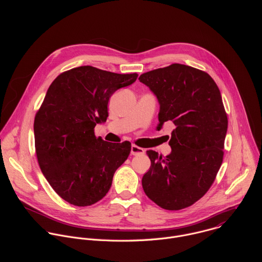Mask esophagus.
<instances>
[{
    "instance_id": "1",
    "label": "esophagus",
    "mask_w": 262,
    "mask_h": 262,
    "mask_svg": "<svg viewBox=\"0 0 262 262\" xmlns=\"http://www.w3.org/2000/svg\"><path fill=\"white\" fill-rule=\"evenodd\" d=\"M145 152V150L143 148H141V147H139V146H137V145H135V144H133L132 145V148H130V154L133 155V156H138V155H143Z\"/></svg>"
}]
</instances>
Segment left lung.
Instances as JSON below:
<instances>
[{"mask_svg": "<svg viewBox=\"0 0 262 262\" xmlns=\"http://www.w3.org/2000/svg\"><path fill=\"white\" fill-rule=\"evenodd\" d=\"M160 102V130L167 121L169 156L148 150L151 166L142 178L147 197L164 209L179 210L202 198L223 162L228 118L221 92L205 71L174 63L141 74Z\"/></svg>", "mask_w": 262, "mask_h": 262, "instance_id": "left-lung-1", "label": "left lung"}]
</instances>
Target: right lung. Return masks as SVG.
Listing matches in <instances>:
<instances>
[{"label": "right lung", "mask_w": 262, "mask_h": 262, "mask_svg": "<svg viewBox=\"0 0 262 262\" xmlns=\"http://www.w3.org/2000/svg\"><path fill=\"white\" fill-rule=\"evenodd\" d=\"M137 78L80 66L51 84L34 120L35 150L45 177L66 202L89 206L101 200L127 160L129 142H105L94 127L106 120L110 97Z\"/></svg>", "instance_id": "1"}]
</instances>
